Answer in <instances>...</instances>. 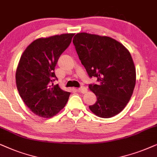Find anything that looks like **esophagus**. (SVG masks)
Instances as JSON below:
<instances>
[{
    "label": "esophagus",
    "mask_w": 157,
    "mask_h": 157,
    "mask_svg": "<svg viewBox=\"0 0 157 157\" xmlns=\"http://www.w3.org/2000/svg\"><path fill=\"white\" fill-rule=\"evenodd\" d=\"M78 91L80 92V93H85L87 91V88L85 87L82 86V87H80V88L78 89Z\"/></svg>",
    "instance_id": "obj_1"
}]
</instances>
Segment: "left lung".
I'll return each mask as SVG.
<instances>
[{"mask_svg": "<svg viewBox=\"0 0 157 157\" xmlns=\"http://www.w3.org/2000/svg\"><path fill=\"white\" fill-rule=\"evenodd\" d=\"M72 42L89 77L98 82L88 86L97 96L90 109L100 118L118 114L130 100L136 85L130 52L113 39L87 33H77Z\"/></svg>", "mask_w": 157, "mask_h": 157, "instance_id": "obj_1", "label": "left lung"}]
</instances>
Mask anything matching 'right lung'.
I'll list each match as a JSON object with an SVG mask.
<instances>
[{
	"instance_id": "right-lung-1",
	"label": "right lung",
	"mask_w": 157,
	"mask_h": 157,
	"mask_svg": "<svg viewBox=\"0 0 157 157\" xmlns=\"http://www.w3.org/2000/svg\"><path fill=\"white\" fill-rule=\"evenodd\" d=\"M75 33L41 38L28 46L16 73V86L27 107L37 116L50 118L67 103L70 93L62 90L54 70L60 55L70 46Z\"/></svg>"
}]
</instances>
